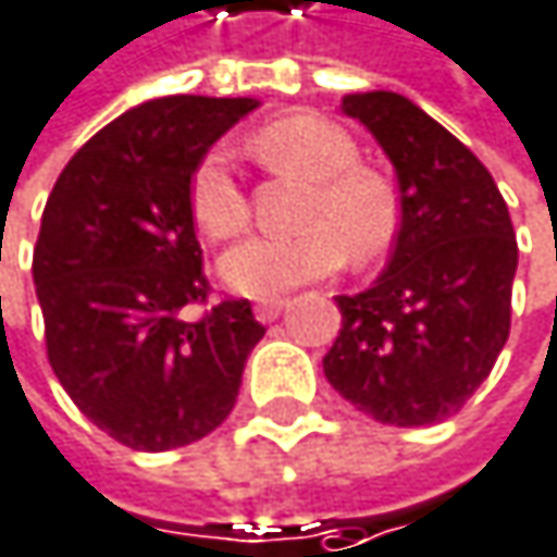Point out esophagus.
Masks as SVG:
<instances>
[{
	"label": "esophagus",
	"instance_id": "34e87169",
	"mask_svg": "<svg viewBox=\"0 0 557 557\" xmlns=\"http://www.w3.org/2000/svg\"><path fill=\"white\" fill-rule=\"evenodd\" d=\"M282 308H285V301L282 298H262V301H256V318L262 321V324H269V321H275L278 314H282Z\"/></svg>",
	"mask_w": 557,
	"mask_h": 557
}]
</instances>
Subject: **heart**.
<instances>
[{
    "label": "heart",
    "instance_id": "1",
    "mask_svg": "<svg viewBox=\"0 0 557 557\" xmlns=\"http://www.w3.org/2000/svg\"><path fill=\"white\" fill-rule=\"evenodd\" d=\"M252 153L275 173L308 180L295 236H249L220 259V275L243 295H282L334 275L347 259L377 262L400 226L394 186L358 166V144L318 114H288L256 131ZM189 213L210 239L249 223L246 189L223 150H210L189 176Z\"/></svg>",
    "mask_w": 557,
    "mask_h": 557
}]
</instances>
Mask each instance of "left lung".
Listing matches in <instances>:
<instances>
[{
	"mask_svg": "<svg viewBox=\"0 0 557 557\" xmlns=\"http://www.w3.org/2000/svg\"><path fill=\"white\" fill-rule=\"evenodd\" d=\"M400 186V233L381 278L337 295L327 384L391 426L453 417L490 377L512 324L519 265L509 206L479 157L394 91L347 95Z\"/></svg>",
	"mask_w": 557,
	"mask_h": 557,
	"instance_id": "obj_1",
	"label": "left lung"
}]
</instances>
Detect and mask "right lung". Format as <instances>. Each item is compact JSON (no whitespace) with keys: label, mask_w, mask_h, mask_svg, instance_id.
<instances>
[{"label":"right lung","mask_w":557,"mask_h":557,"mask_svg":"<svg viewBox=\"0 0 557 557\" xmlns=\"http://www.w3.org/2000/svg\"><path fill=\"white\" fill-rule=\"evenodd\" d=\"M252 98L173 95L131 108L61 170L32 256L48 364L75 407L131 449L213 433L236 407L265 327L246 298L202 318V249L189 213L196 163Z\"/></svg>","instance_id":"1"}]
</instances>
